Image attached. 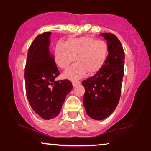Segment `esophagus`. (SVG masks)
<instances>
[{
    "label": "esophagus",
    "mask_w": 151,
    "mask_h": 151,
    "mask_svg": "<svg viewBox=\"0 0 151 151\" xmlns=\"http://www.w3.org/2000/svg\"><path fill=\"white\" fill-rule=\"evenodd\" d=\"M78 84H80V81H73V86L74 87H76V86L78 85Z\"/></svg>",
    "instance_id": "34e87169"
}]
</instances>
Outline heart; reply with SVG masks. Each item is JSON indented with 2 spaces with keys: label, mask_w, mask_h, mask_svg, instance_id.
Returning a JSON list of instances; mask_svg holds the SVG:
<instances>
[{
  "label": "heart",
  "mask_w": 151,
  "mask_h": 151,
  "mask_svg": "<svg viewBox=\"0 0 151 151\" xmlns=\"http://www.w3.org/2000/svg\"><path fill=\"white\" fill-rule=\"evenodd\" d=\"M109 46L106 42L92 37H70L66 42H58L54 49L56 65L65 69L75 60L76 63L64 73V78L76 81L87 73L95 74L101 70L107 60Z\"/></svg>",
  "instance_id": "b5f03b06"
}]
</instances>
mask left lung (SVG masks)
Here are the masks:
<instances>
[{
  "instance_id": "1",
  "label": "left lung",
  "mask_w": 151,
  "mask_h": 151,
  "mask_svg": "<svg viewBox=\"0 0 151 151\" xmlns=\"http://www.w3.org/2000/svg\"><path fill=\"white\" fill-rule=\"evenodd\" d=\"M109 46L107 60L95 75L82 81L85 88L83 102L91 118L101 120L110 116L118 106L124 70V52L121 42L109 33H100Z\"/></svg>"
}]
</instances>
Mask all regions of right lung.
Wrapping results in <instances>:
<instances>
[{
	"instance_id": "1",
	"label": "right lung",
	"mask_w": 151,
	"mask_h": 151,
	"mask_svg": "<svg viewBox=\"0 0 151 151\" xmlns=\"http://www.w3.org/2000/svg\"><path fill=\"white\" fill-rule=\"evenodd\" d=\"M51 33L45 32L35 38L28 50L25 69L29 103L33 111L44 119L58 116L66 95L73 88L70 81H56L60 73L50 53Z\"/></svg>"
}]
</instances>
